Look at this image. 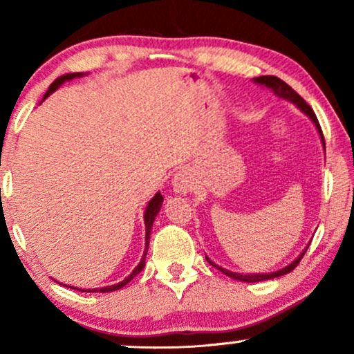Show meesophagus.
Listing matches in <instances>:
<instances>
[{"label": "esophagus", "instance_id": "obj_1", "mask_svg": "<svg viewBox=\"0 0 354 354\" xmlns=\"http://www.w3.org/2000/svg\"><path fill=\"white\" fill-rule=\"evenodd\" d=\"M192 176L190 172L187 171H178L176 176H174V180H172V187H174V192L176 193H180V195H185L192 190Z\"/></svg>", "mask_w": 354, "mask_h": 354}]
</instances>
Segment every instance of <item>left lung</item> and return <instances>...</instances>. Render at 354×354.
<instances>
[{
    "mask_svg": "<svg viewBox=\"0 0 354 354\" xmlns=\"http://www.w3.org/2000/svg\"><path fill=\"white\" fill-rule=\"evenodd\" d=\"M254 84H258L261 86H266V88L272 90V93L277 96V98L280 100H285V101H290V103H293L297 108L301 111L303 114H306L309 119H311V122L316 125L317 132L319 135H321V142L324 145V148H326V142H324V135H322V130H321V125H319V120L316 118V114H314V111L311 109V106H309L306 101H304L301 96H299L297 91H295L292 86L285 84L283 80H280L279 77L275 75H263V77H256V79H253ZM311 245V241H309L308 246ZM308 246L301 251V254L298 256L297 259L292 261L288 266H285V268L275 270V272H264V274H240V272H234V270H229L225 268H222V266H217L214 261H211L209 258L206 256V261L209 263L211 266H214V268H217L221 270L222 274L229 275V277L235 279V280H241V282H248V283H253V282H261V280H270V279H275V277H280V275H285L288 272H292V270L297 268L299 261H301V258L304 256V253H306Z\"/></svg>",
    "mask_w": 354,
    "mask_h": 354,
    "instance_id": "obj_1",
    "label": "left lung"
}]
</instances>
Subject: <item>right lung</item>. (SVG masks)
<instances>
[{
	"instance_id": "add662e5",
	"label": "right lung",
	"mask_w": 354,
	"mask_h": 354,
	"mask_svg": "<svg viewBox=\"0 0 354 354\" xmlns=\"http://www.w3.org/2000/svg\"><path fill=\"white\" fill-rule=\"evenodd\" d=\"M85 74L84 72H74V74H64V75H61V77H57V79L53 82V84L50 85V88H48V91L45 93V96H43V100H46L48 96H50L51 93H55V91L59 88V86L64 84V82H69V80H72V79H75V77H84ZM41 100V101H43ZM162 195L161 193H156V195H154L151 200H149V203H148V206H147V209H145V216H143V219H145V230H147V234H145V253H143V256H142V259H140V263H138V266L137 268H135L132 272H130L127 277H125L122 282H119V283H114V285H108V287H101V288H86V290H84V288H77V287H72V285H64V287H69V288H74V290H79V292H86V293H109V292H115V290H119V288H122L124 285H127L130 280H132L135 275L137 274H140L143 270V268H145V259H147V253H148V246H149V235H151V229H153V222H154V217L158 216V212L161 211V206H162ZM61 283V282H59ZM62 285V283H61Z\"/></svg>"
}]
</instances>
